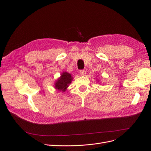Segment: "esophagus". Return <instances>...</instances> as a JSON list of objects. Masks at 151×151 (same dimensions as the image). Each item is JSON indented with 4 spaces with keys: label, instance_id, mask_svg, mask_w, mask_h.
Masks as SVG:
<instances>
[{
    "label": "esophagus",
    "instance_id": "34e87169",
    "mask_svg": "<svg viewBox=\"0 0 151 151\" xmlns=\"http://www.w3.org/2000/svg\"><path fill=\"white\" fill-rule=\"evenodd\" d=\"M80 74H81V76H84L86 74V70H81V71H80Z\"/></svg>",
    "mask_w": 151,
    "mask_h": 151
}]
</instances>
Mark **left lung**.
I'll return each mask as SVG.
<instances>
[{
	"mask_svg": "<svg viewBox=\"0 0 151 151\" xmlns=\"http://www.w3.org/2000/svg\"><path fill=\"white\" fill-rule=\"evenodd\" d=\"M97 81H98V82H99V80H97Z\"/></svg>",
	"mask_w": 151,
	"mask_h": 151,
	"instance_id": "8db88e82",
	"label": "left lung"
}]
</instances>
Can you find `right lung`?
Wrapping results in <instances>:
<instances>
[{
  "mask_svg": "<svg viewBox=\"0 0 151 151\" xmlns=\"http://www.w3.org/2000/svg\"><path fill=\"white\" fill-rule=\"evenodd\" d=\"M72 80L73 77L71 74L67 72H63L61 74L60 77H58L55 82V89L60 92H65Z\"/></svg>",
  "mask_w": 151,
  "mask_h": 151,
  "instance_id": "right-lung-1",
  "label": "right lung"
}]
</instances>
